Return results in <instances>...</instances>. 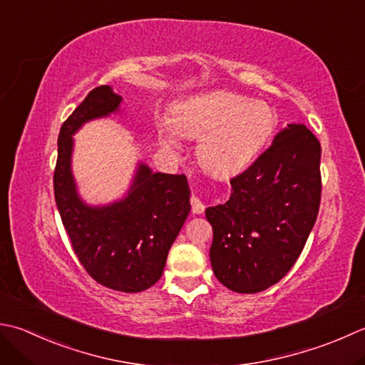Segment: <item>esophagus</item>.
Here are the masks:
<instances>
[{"instance_id":"34e87169","label":"esophagus","mask_w":365,"mask_h":365,"mask_svg":"<svg viewBox=\"0 0 365 365\" xmlns=\"http://www.w3.org/2000/svg\"><path fill=\"white\" fill-rule=\"evenodd\" d=\"M190 202H191V212H192V213H197V215H199V213L204 212L205 205L202 204V201H201V199H199L197 196L192 195L191 199H190Z\"/></svg>"}]
</instances>
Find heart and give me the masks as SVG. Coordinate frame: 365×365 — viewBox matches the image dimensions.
Here are the masks:
<instances>
[{"label":"heart","instance_id":"heart-1","mask_svg":"<svg viewBox=\"0 0 365 365\" xmlns=\"http://www.w3.org/2000/svg\"><path fill=\"white\" fill-rule=\"evenodd\" d=\"M277 117L264 103L234 93H209L190 98L173 112V126L163 125L164 147L178 150L183 138L200 139L199 160L210 174L231 177L248 168L274 134Z\"/></svg>","mask_w":365,"mask_h":365}]
</instances>
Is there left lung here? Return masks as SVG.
Instances as JSON below:
<instances>
[{
  "instance_id": "obj_1",
  "label": "left lung",
  "mask_w": 365,
  "mask_h": 365,
  "mask_svg": "<svg viewBox=\"0 0 365 365\" xmlns=\"http://www.w3.org/2000/svg\"><path fill=\"white\" fill-rule=\"evenodd\" d=\"M321 145L305 125H288L266 152L231 178L225 204L205 209L213 274L253 294L289 272L315 225L321 201Z\"/></svg>"
}]
</instances>
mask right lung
Returning <instances> with one entry per match:
<instances>
[{"label": "right lung", "mask_w": 365, "mask_h": 365, "mask_svg": "<svg viewBox=\"0 0 365 365\" xmlns=\"http://www.w3.org/2000/svg\"><path fill=\"white\" fill-rule=\"evenodd\" d=\"M109 85L91 90L64 121L53 174L58 207L74 253L88 275L106 288L140 292L160 280L170 245L190 213L187 177L152 173L139 163L128 195L107 205L85 204L71 170L73 134L90 120L120 110Z\"/></svg>", "instance_id": "right-lung-1"}]
</instances>
